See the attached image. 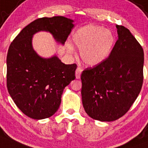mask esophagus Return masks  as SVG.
Masks as SVG:
<instances>
[{
  "instance_id": "1",
  "label": "esophagus",
  "mask_w": 148,
  "mask_h": 148,
  "mask_svg": "<svg viewBox=\"0 0 148 148\" xmlns=\"http://www.w3.org/2000/svg\"><path fill=\"white\" fill-rule=\"evenodd\" d=\"M82 69H81L80 67H77V69H76V72H75V75H76V78L77 79H79L81 77V73H82Z\"/></svg>"
}]
</instances>
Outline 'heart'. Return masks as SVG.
I'll list each match as a JSON object with an SVG mask.
<instances>
[{"mask_svg":"<svg viewBox=\"0 0 148 148\" xmlns=\"http://www.w3.org/2000/svg\"><path fill=\"white\" fill-rule=\"evenodd\" d=\"M72 41L80 49L82 61L88 66H96L109 58L115 44V36L111 30L101 26L88 25L74 33ZM68 50L72 52L74 48L69 45Z\"/></svg>","mask_w":148,"mask_h":148,"instance_id":"obj_1","label":"heart"}]
</instances>
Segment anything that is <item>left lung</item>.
<instances>
[{
	"instance_id": "1",
	"label": "left lung",
	"mask_w": 148,
	"mask_h": 148,
	"mask_svg": "<svg viewBox=\"0 0 148 148\" xmlns=\"http://www.w3.org/2000/svg\"><path fill=\"white\" fill-rule=\"evenodd\" d=\"M118 39L108 58L81 75L82 100L87 114L114 121L129 110L143 83L144 52L128 28L116 25Z\"/></svg>"
}]
</instances>
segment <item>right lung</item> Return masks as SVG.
<instances>
[{
    "instance_id": "add662e5",
    "label": "right lung",
    "mask_w": 148,
    "mask_h": 148,
    "mask_svg": "<svg viewBox=\"0 0 148 148\" xmlns=\"http://www.w3.org/2000/svg\"><path fill=\"white\" fill-rule=\"evenodd\" d=\"M73 22L62 16L37 19L25 27L9 46L8 91L18 108L29 118L45 119L57 112L63 89L75 79L77 69L75 63L64 64L56 55L40 57L33 48V36L47 31L63 45L74 27Z\"/></svg>"
}]
</instances>
